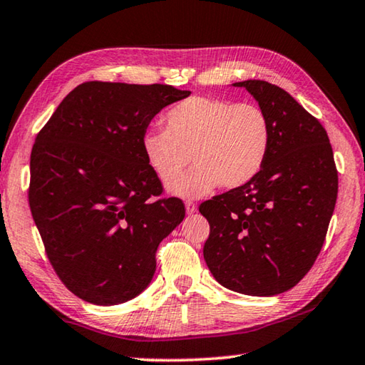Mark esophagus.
Instances as JSON below:
<instances>
[{
  "mask_svg": "<svg viewBox=\"0 0 365 365\" xmlns=\"http://www.w3.org/2000/svg\"><path fill=\"white\" fill-rule=\"evenodd\" d=\"M185 209H187V214H195L196 212V205L193 201L185 202Z\"/></svg>",
  "mask_w": 365,
  "mask_h": 365,
  "instance_id": "1",
  "label": "esophagus"
}]
</instances>
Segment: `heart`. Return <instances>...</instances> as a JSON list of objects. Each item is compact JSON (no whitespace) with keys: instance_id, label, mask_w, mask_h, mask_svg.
<instances>
[{"instance_id":"heart-1","label":"heart","mask_w":365,"mask_h":365,"mask_svg":"<svg viewBox=\"0 0 365 365\" xmlns=\"http://www.w3.org/2000/svg\"><path fill=\"white\" fill-rule=\"evenodd\" d=\"M165 127L145 132L141 151L163 182L180 173L192 154L194 168L168 185L182 197L206 196L220 183L243 187L261 172L270 146L267 115L251 103L193 96L168 110Z\"/></svg>"}]
</instances>
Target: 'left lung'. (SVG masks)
I'll use <instances>...</instances> for the list:
<instances>
[{"mask_svg": "<svg viewBox=\"0 0 365 365\" xmlns=\"http://www.w3.org/2000/svg\"><path fill=\"white\" fill-rule=\"evenodd\" d=\"M270 123L259 174L243 187L202 202L211 225L205 261L222 287L250 296L293 288L322 250L338 195L325 128L280 86L245 80Z\"/></svg>", "mask_w": 365, "mask_h": 365, "instance_id": "left-lung-1", "label": "left lung"}]
</instances>
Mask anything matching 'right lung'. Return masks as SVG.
Masks as SVG:
<instances>
[{
    "label": "right lung",
    "instance_id": "right-lung-1",
    "mask_svg": "<svg viewBox=\"0 0 365 365\" xmlns=\"http://www.w3.org/2000/svg\"><path fill=\"white\" fill-rule=\"evenodd\" d=\"M191 91L170 85L86 82L36 135L29 202L49 262L80 299L114 306L145 292L159 243L180 224L141 151L153 117Z\"/></svg>",
    "mask_w": 365,
    "mask_h": 365
}]
</instances>
